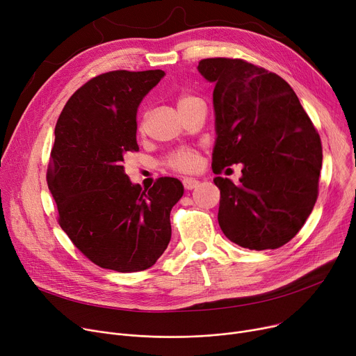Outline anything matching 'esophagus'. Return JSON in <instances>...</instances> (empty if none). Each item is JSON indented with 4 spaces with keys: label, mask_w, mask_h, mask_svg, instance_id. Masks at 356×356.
<instances>
[{
    "label": "esophagus",
    "mask_w": 356,
    "mask_h": 356,
    "mask_svg": "<svg viewBox=\"0 0 356 356\" xmlns=\"http://www.w3.org/2000/svg\"><path fill=\"white\" fill-rule=\"evenodd\" d=\"M198 184H200V181L195 179V178H184L182 179V185H184L185 190H188V191L194 190V188L198 186Z\"/></svg>",
    "instance_id": "34e87169"
}]
</instances>
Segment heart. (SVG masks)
I'll list each match as a JSON object with an SVG mask.
<instances>
[{"mask_svg": "<svg viewBox=\"0 0 356 356\" xmlns=\"http://www.w3.org/2000/svg\"><path fill=\"white\" fill-rule=\"evenodd\" d=\"M194 96L190 95H182L178 97L177 104L178 108H181L182 104H185L188 100H191ZM145 124H146V115H142L140 122H139V131L145 129ZM166 166L168 168L178 171V172H193L198 168L200 165V154L198 151H195L194 148H179L174 152H171L165 161Z\"/></svg>", "mask_w": 356, "mask_h": 356, "instance_id": "heart-1", "label": "heart"}]
</instances>
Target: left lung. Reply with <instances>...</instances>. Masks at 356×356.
<instances>
[{"label":"left lung","instance_id":"obj_1","mask_svg":"<svg viewBox=\"0 0 356 356\" xmlns=\"http://www.w3.org/2000/svg\"><path fill=\"white\" fill-rule=\"evenodd\" d=\"M198 70L216 85L213 171L220 175L225 166L243 165L237 185L214 178L221 194L218 224L244 248H279L300 232L318 200L321 136L276 73L227 57L202 58Z\"/></svg>","mask_w":356,"mask_h":356}]
</instances>
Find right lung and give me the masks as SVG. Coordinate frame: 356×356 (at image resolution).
Listing matches in <instances>:
<instances>
[{
    "mask_svg": "<svg viewBox=\"0 0 356 356\" xmlns=\"http://www.w3.org/2000/svg\"><path fill=\"white\" fill-rule=\"evenodd\" d=\"M162 70H115L79 88L63 108L47 184L57 221L99 267L134 273L149 268L171 240L170 214L184 194L177 178H158L148 191L134 185L123 161L138 152L139 103Z\"/></svg>",
    "mask_w": 356,
    "mask_h": 356,
    "instance_id": "add662e5",
    "label": "right lung"
}]
</instances>
